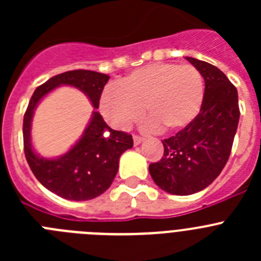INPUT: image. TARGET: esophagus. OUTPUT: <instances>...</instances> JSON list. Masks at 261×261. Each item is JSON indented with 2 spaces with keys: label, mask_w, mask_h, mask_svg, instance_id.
Returning <instances> with one entry per match:
<instances>
[{
  "label": "esophagus",
  "mask_w": 261,
  "mask_h": 261,
  "mask_svg": "<svg viewBox=\"0 0 261 261\" xmlns=\"http://www.w3.org/2000/svg\"><path fill=\"white\" fill-rule=\"evenodd\" d=\"M142 140H144V138H142L141 136H137V135L133 136V142H135V145H140L142 142Z\"/></svg>",
  "instance_id": "esophagus-1"
}]
</instances>
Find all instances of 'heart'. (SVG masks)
<instances>
[{
	"mask_svg": "<svg viewBox=\"0 0 261 261\" xmlns=\"http://www.w3.org/2000/svg\"><path fill=\"white\" fill-rule=\"evenodd\" d=\"M204 100V78L195 66L154 62L130 71L100 95V111L115 128L125 129L144 112L146 126L180 130L199 115Z\"/></svg>",
	"mask_w": 261,
	"mask_h": 261,
	"instance_id": "heart-1",
	"label": "heart"
}]
</instances>
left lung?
Listing matches in <instances>:
<instances>
[{"instance_id": "obj_1", "label": "left lung", "mask_w": 261, "mask_h": 261, "mask_svg": "<svg viewBox=\"0 0 261 261\" xmlns=\"http://www.w3.org/2000/svg\"><path fill=\"white\" fill-rule=\"evenodd\" d=\"M201 73L204 100L190 125L163 140L161 161L149 166L154 183L167 193L193 195L212 184L225 167L239 123L238 91L217 66L186 57Z\"/></svg>"}]
</instances>
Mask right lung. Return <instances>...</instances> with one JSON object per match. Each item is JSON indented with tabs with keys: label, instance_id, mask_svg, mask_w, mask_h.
<instances>
[{
	"label": "right lung",
	"instance_id": "1",
	"mask_svg": "<svg viewBox=\"0 0 261 261\" xmlns=\"http://www.w3.org/2000/svg\"><path fill=\"white\" fill-rule=\"evenodd\" d=\"M108 80L107 74L93 70H70L55 75L34 91L23 117L27 163L36 179L62 199L85 201L106 192L116 176L121 154L132 149L133 138L128 133L111 129L102 115L93 111L84 135L70 150L57 158H44L34 150L31 142L34 112L41 99L59 86L81 90L96 110Z\"/></svg>",
	"mask_w": 261,
	"mask_h": 261
}]
</instances>
